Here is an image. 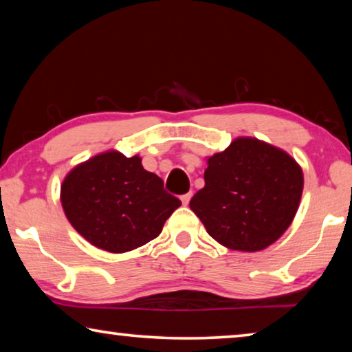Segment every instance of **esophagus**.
I'll return each mask as SVG.
<instances>
[{
  "label": "esophagus",
  "mask_w": 352,
  "mask_h": 352,
  "mask_svg": "<svg viewBox=\"0 0 352 352\" xmlns=\"http://www.w3.org/2000/svg\"><path fill=\"white\" fill-rule=\"evenodd\" d=\"M191 196H192V192L190 191V192H186V194H183V196L180 197L182 199V202H183V206H188V204H190V201H191Z\"/></svg>",
  "instance_id": "esophagus-1"
}]
</instances>
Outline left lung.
<instances>
[{
	"instance_id": "8db88e82",
	"label": "left lung",
	"mask_w": 352,
	"mask_h": 352,
	"mask_svg": "<svg viewBox=\"0 0 352 352\" xmlns=\"http://www.w3.org/2000/svg\"><path fill=\"white\" fill-rule=\"evenodd\" d=\"M207 164L206 186L190 207L210 237L230 250L259 251L286 232L303 191L296 160L258 139L239 138Z\"/></svg>"
}]
</instances>
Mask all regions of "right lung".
Listing matches in <instances>:
<instances>
[{
  "instance_id": "obj_1",
  "label": "right lung",
  "mask_w": 352,
  "mask_h": 352,
  "mask_svg": "<svg viewBox=\"0 0 352 352\" xmlns=\"http://www.w3.org/2000/svg\"><path fill=\"white\" fill-rule=\"evenodd\" d=\"M66 218L96 248L126 253L158 237L182 206L138 155L110 150L76 166L61 185Z\"/></svg>"
}]
</instances>
